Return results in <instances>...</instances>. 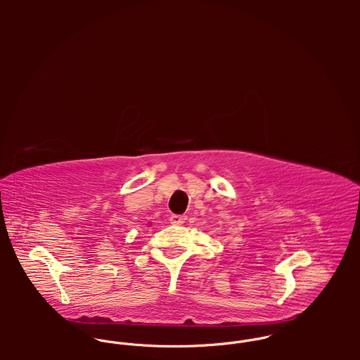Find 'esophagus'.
Here are the masks:
<instances>
[{"label":"esophagus","instance_id":"esophagus-1","mask_svg":"<svg viewBox=\"0 0 360 360\" xmlns=\"http://www.w3.org/2000/svg\"><path fill=\"white\" fill-rule=\"evenodd\" d=\"M186 219H187V216H184V214H172L170 223L172 224H183L186 221Z\"/></svg>","mask_w":360,"mask_h":360}]
</instances>
